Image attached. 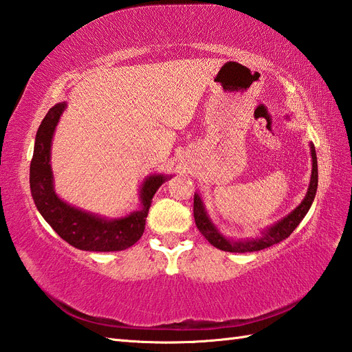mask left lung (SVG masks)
<instances>
[{
    "mask_svg": "<svg viewBox=\"0 0 352 352\" xmlns=\"http://www.w3.org/2000/svg\"><path fill=\"white\" fill-rule=\"evenodd\" d=\"M310 156H311V175H310V184L306 196L302 201L296 206L291 214L283 217L276 224L270 226V228L261 230V233L254 238H245V239H230L218 230L217 226L210 220L208 215V210L205 208L200 194H194V220H196L197 229L203 236L208 239L214 247L223 250V252L230 253H252L259 252V250L268 248L274 244H278L283 239H286L291 233L296 229V226L301 223V220L311 206L315 200L316 190H318V160L314 143H310Z\"/></svg>",
    "mask_w": 352,
    "mask_h": 352,
    "instance_id": "obj_1",
    "label": "left lung"
}]
</instances>
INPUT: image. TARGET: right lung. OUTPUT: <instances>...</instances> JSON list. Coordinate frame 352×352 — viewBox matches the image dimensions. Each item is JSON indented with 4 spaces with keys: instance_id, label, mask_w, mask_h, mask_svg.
<instances>
[{
    "instance_id": "right-lung-1",
    "label": "right lung",
    "mask_w": 352,
    "mask_h": 352,
    "mask_svg": "<svg viewBox=\"0 0 352 352\" xmlns=\"http://www.w3.org/2000/svg\"><path fill=\"white\" fill-rule=\"evenodd\" d=\"M67 104L54 105L37 129L34 153L30 164V188L36 208L60 238L84 252H120L142 238L152 199L171 176L151 175L140 186V209L120 218L87 212L58 197L54 188L51 146L54 132Z\"/></svg>"
}]
</instances>
